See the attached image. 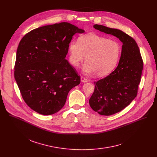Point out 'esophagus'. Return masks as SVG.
<instances>
[{
    "label": "esophagus",
    "mask_w": 157,
    "mask_h": 157,
    "mask_svg": "<svg viewBox=\"0 0 157 157\" xmlns=\"http://www.w3.org/2000/svg\"><path fill=\"white\" fill-rule=\"evenodd\" d=\"M81 82H87V79L86 78H85L84 77H83V76L81 77Z\"/></svg>",
    "instance_id": "obj_1"
}]
</instances>
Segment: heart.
<instances>
[{"label":"heart","mask_w":157,"mask_h":157,"mask_svg":"<svg viewBox=\"0 0 157 157\" xmlns=\"http://www.w3.org/2000/svg\"><path fill=\"white\" fill-rule=\"evenodd\" d=\"M68 50L70 62L73 66H78L86 56L84 71L94 72L97 76H105L114 70L122 51L118 41L93 33L81 36L78 41H71Z\"/></svg>","instance_id":"obj_1"}]
</instances>
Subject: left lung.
<instances>
[{"label":"left lung","mask_w":157,"mask_h":157,"mask_svg":"<svg viewBox=\"0 0 157 157\" xmlns=\"http://www.w3.org/2000/svg\"><path fill=\"white\" fill-rule=\"evenodd\" d=\"M94 28L118 38L123 43L116 70L94 81V91L89 101L91 107L101 115L110 116L123 110L137 95L143 60L137 44L124 32L96 24Z\"/></svg>","instance_id":"left-lung-1"}]
</instances>
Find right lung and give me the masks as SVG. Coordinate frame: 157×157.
I'll return each instance as SVG.
<instances>
[{"label": "right lung", "instance_id": "add662e5", "mask_svg": "<svg viewBox=\"0 0 157 157\" xmlns=\"http://www.w3.org/2000/svg\"><path fill=\"white\" fill-rule=\"evenodd\" d=\"M84 32L61 22L35 29L20 40L14 77L22 98L38 114L57 113L69 91L80 83V76L65 58L73 36Z\"/></svg>", "mask_w": 157, "mask_h": 157}]
</instances>
